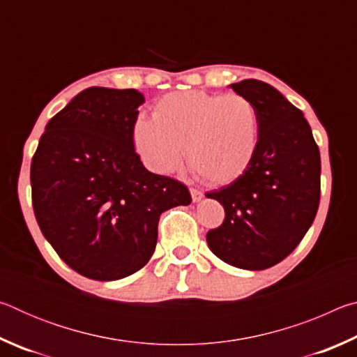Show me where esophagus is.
<instances>
[{
	"instance_id": "obj_1",
	"label": "esophagus",
	"mask_w": 357,
	"mask_h": 357,
	"mask_svg": "<svg viewBox=\"0 0 357 357\" xmlns=\"http://www.w3.org/2000/svg\"><path fill=\"white\" fill-rule=\"evenodd\" d=\"M190 195L192 202H200L203 198V192L200 189H195V187H190Z\"/></svg>"
}]
</instances>
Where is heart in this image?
<instances>
[{"mask_svg":"<svg viewBox=\"0 0 357 357\" xmlns=\"http://www.w3.org/2000/svg\"><path fill=\"white\" fill-rule=\"evenodd\" d=\"M138 155L151 172L167 174L187 162L209 184H228L243 176L257 154L259 116L253 102L239 94L176 91L140 116L132 129Z\"/></svg>","mask_w":357,"mask_h":357,"instance_id":"obj_1","label":"heart"}]
</instances>
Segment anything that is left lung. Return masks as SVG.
Returning a JSON list of instances; mask_svg holds the SVG:
<instances>
[{
	"label": "left lung",
	"mask_w": 357,
	"mask_h": 357,
	"mask_svg": "<svg viewBox=\"0 0 357 357\" xmlns=\"http://www.w3.org/2000/svg\"><path fill=\"white\" fill-rule=\"evenodd\" d=\"M231 88L257 107L259 142L243 176L206 193L225 209L206 241L222 261L259 271L287 258L315 220L321 159L304 114L275 88L259 80Z\"/></svg>",
	"instance_id": "8db88e82"
}]
</instances>
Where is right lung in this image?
Wrapping results in <instances>:
<instances>
[{"mask_svg":"<svg viewBox=\"0 0 357 357\" xmlns=\"http://www.w3.org/2000/svg\"><path fill=\"white\" fill-rule=\"evenodd\" d=\"M137 89L93 86L56 113L31 160L36 220L63 261L88 279L118 280L149 261L164 211L192 202L179 181L135 153Z\"/></svg>","mask_w":357,"mask_h":357,"instance_id":"add662e5","label":"right lung"}]
</instances>
